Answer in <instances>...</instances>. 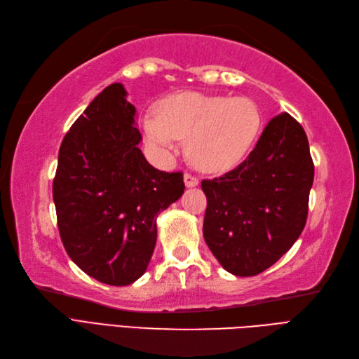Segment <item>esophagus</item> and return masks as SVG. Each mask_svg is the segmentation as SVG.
Instances as JSON below:
<instances>
[{"label":"esophagus","instance_id":"esophagus-1","mask_svg":"<svg viewBox=\"0 0 359 359\" xmlns=\"http://www.w3.org/2000/svg\"><path fill=\"white\" fill-rule=\"evenodd\" d=\"M183 180H184V184H187L188 188H194V187H196V184H198V179H196L192 175H189V172H187V175L183 176Z\"/></svg>","mask_w":359,"mask_h":359}]
</instances>
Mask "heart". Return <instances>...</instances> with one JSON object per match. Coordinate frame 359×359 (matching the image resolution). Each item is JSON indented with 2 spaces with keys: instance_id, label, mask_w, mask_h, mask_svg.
Instances as JSON below:
<instances>
[{
  "instance_id": "b5f03b06",
  "label": "heart",
  "mask_w": 359,
  "mask_h": 359,
  "mask_svg": "<svg viewBox=\"0 0 359 359\" xmlns=\"http://www.w3.org/2000/svg\"><path fill=\"white\" fill-rule=\"evenodd\" d=\"M147 143L159 154L175 152L179 138H187L192 164L221 172L240 164L255 144L261 113L246 97L180 92L159 101L156 113L143 118Z\"/></svg>"
}]
</instances>
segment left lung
I'll use <instances>...</instances> for the list:
<instances>
[{"label": "left lung", "instance_id": "1", "mask_svg": "<svg viewBox=\"0 0 359 359\" xmlns=\"http://www.w3.org/2000/svg\"><path fill=\"white\" fill-rule=\"evenodd\" d=\"M313 176L303 126L282 113L237 168L201 182L204 240L228 273L257 276L292 248L307 221Z\"/></svg>", "mask_w": 359, "mask_h": 359}]
</instances>
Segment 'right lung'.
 I'll list each match as a JSON object with an SVG mask.
<instances>
[{
	"label": "right lung",
	"instance_id": "obj_1",
	"mask_svg": "<svg viewBox=\"0 0 359 359\" xmlns=\"http://www.w3.org/2000/svg\"><path fill=\"white\" fill-rule=\"evenodd\" d=\"M135 107L122 83L97 95L64 137L53 179L57 228L68 257L101 283L142 277L156 245V217L177 201L183 175L150 165Z\"/></svg>",
	"mask_w": 359,
	"mask_h": 359
}]
</instances>
